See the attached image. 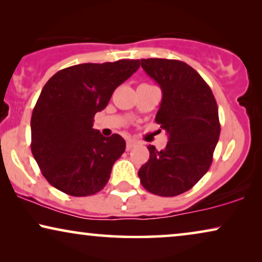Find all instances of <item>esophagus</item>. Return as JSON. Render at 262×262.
Returning <instances> with one entry per match:
<instances>
[{"instance_id": "1", "label": "esophagus", "mask_w": 262, "mask_h": 262, "mask_svg": "<svg viewBox=\"0 0 262 262\" xmlns=\"http://www.w3.org/2000/svg\"><path fill=\"white\" fill-rule=\"evenodd\" d=\"M135 145H136V141H134V139H127L126 141V149L127 150H131Z\"/></svg>"}]
</instances>
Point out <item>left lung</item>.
<instances>
[{
	"label": "left lung",
	"instance_id": "obj_1",
	"mask_svg": "<svg viewBox=\"0 0 262 262\" xmlns=\"http://www.w3.org/2000/svg\"><path fill=\"white\" fill-rule=\"evenodd\" d=\"M142 68L162 89L155 121L167 131L166 149L149 145V161L138 171L146 191L175 196L191 189L209 170L221 134L216 99L209 84L188 64L148 58Z\"/></svg>",
	"mask_w": 262,
	"mask_h": 262
}]
</instances>
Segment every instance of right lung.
<instances>
[{"instance_id":"right-lung-1","label":"right lung","mask_w":262,"mask_h":262,"mask_svg":"<svg viewBox=\"0 0 262 262\" xmlns=\"http://www.w3.org/2000/svg\"><path fill=\"white\" fill-rule=\"evenodd\" d=\"M139 66V59L77 64L46 82L32 113L31 150L50 185L73 196L105 187L126 143L94 130V116Z\"/></svg>"}]
</instances>
